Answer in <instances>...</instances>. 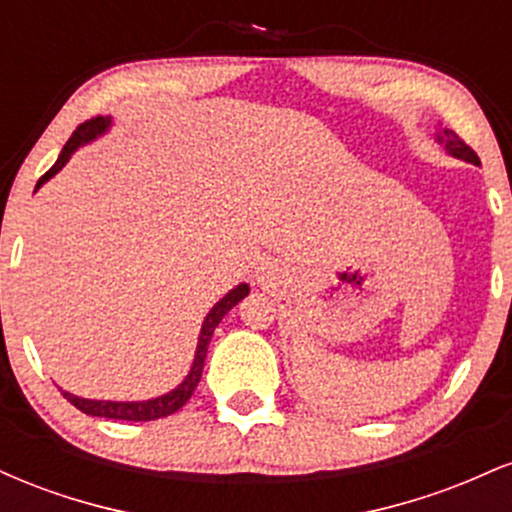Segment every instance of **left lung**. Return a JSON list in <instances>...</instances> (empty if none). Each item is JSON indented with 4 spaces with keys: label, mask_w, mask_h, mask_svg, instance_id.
<instances>
[{
    "label": "left lung",
    "mask_w": 512,
    "mask_h": 512,
    "mask_svg": "<svg viewBox=\"0 0 512 512\" xmlns=\"http://www.w3.org/2000/svg\"><path fill=\"white\" fill-rule=\"evenodd\" d=\"M433 139H436V142L443 146L445 151H448L450 156H455V158H460V161H467V163H474V166H481V161H479V156L474 154L472 149H469L467 144L462 142L460 137H457L455 132H452V129H445V127H436V132H433Z\"/></svg>",
    "instance_id": "1"
}]
</instances>
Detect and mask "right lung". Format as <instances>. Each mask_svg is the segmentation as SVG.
<instances>
[{"instance_id": "1", "label": "right lung", "mask_w": 512, "mask_h": 512, "mask_svg": "<svg viewBox=\"0 0 512 512\" xmlns=\"http://www.w3.org/2000/svg\"><path fill=\"white\" fill-rule=\"evenodd\" d=\"M110 125H113V120H110V117H93V120H88V122H84V125L76 127L72 137H69V142L64 144L57 163L43 175V178L38 180L35 190H40V187H43L50 178H55V175L60 173L64 166H67V161L72 158V154L79 149V146L91 144L93 139L103 137V134L110 129ZM248 293H250L248 284H238L236 289L228 291L226 296H223L221 301L209 310L207 317H204V322H202V330H199V342H197V351H195V361H192V366H190V373L185 375V380H182L178 387H173V390L166 392V395L154 397V399H144V402H110V399L76 397V395H72V392L62 390L64 399H67V402H72L76 409L84 411V414H88V416H103V419H117V421H154V419H163V416L175 414V411L185 407L187 399L192 397V392H195V387L199 385V378H202V368H204V358H207V349L211 342V334H214L216 327H219L223 315H226L233 305H238L240 301H243Z\"/></svg>"}]
</instances>
